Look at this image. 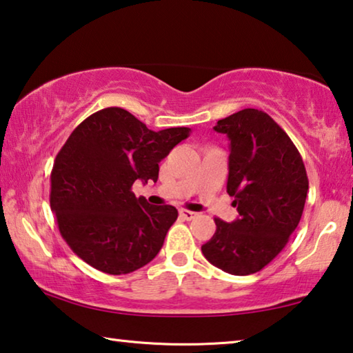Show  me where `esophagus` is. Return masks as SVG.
I'll return each instance as SVG.
<instances>
[{"mask_svg":"<svg viewBox=\"0 0 353 353\" xmlns=\"http://www.w3.org/2000/svg\"><path fill=\"white\" fill-rule=\"evenodd\" d=\"M180 217L184 219V221H192L194 217H197V212L189 210H180Z\"/></svg>","mask_w":353,"mask_h":353,"instance_id":"esophagus-1","label":"esophagus"}]
</instances>
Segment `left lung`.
<instances>
[{
  "label": "left lung",
  "instance_id": "obj_1",
  "mask_svg": "<svg viewBox=\"0 0 353 353\" xmlns=\"http://www.w3.org/2000/svg\"><path fill=\"white\" fill-rule=\"evenodd\" d=\"M214 131L230 141L227 192L239 216L231 223L214 219L216 233L201 252L223 272L250 275L272 261L297 228L307 170L290 136L258 109L219 120Z\"/></svg>",
  "mask_w": 353,
  "mask_h": 353
}]
</instances>
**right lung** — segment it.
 <instances>
[{"label":"right lung","mask_w":353,"mask_h":353,"mask_svg":"<svg viewBox=\"0 0 353 353\" xmlns=\"http://www.w3.org/2000/svg\"><path fill=\"white\" fill-rule=\"evenodd\" d=\"M190 128L152 131L122 108L89 115L73 130L51 170L50 205L62 238L92 268L123 275L158 255L175 206L136 199V180L158 181L159 163Z\"/></svg>","instance_id":"right-lung-1"}]
</instances>
